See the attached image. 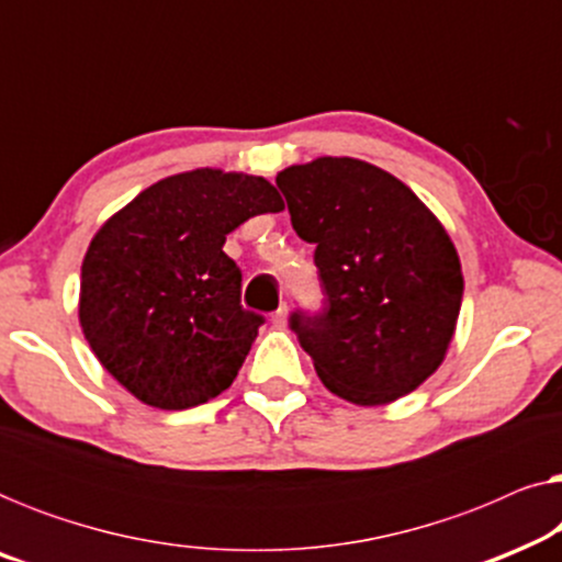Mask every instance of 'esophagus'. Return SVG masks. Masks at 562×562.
Masks as SVG:
<instances>
[{"mask_svg": "<svg viewBox=\"0 0 562 562\" xmlns=\"http://www.w3.org/2000/svg\"><path fill=\"white\" fill-rule=\"evenodd\" d=\"M271 319H273L276 327H286V322H289V306L281 304L279 310H276V312L271 314Z\"/></svg>", "mask_w": 562, "mask_h": 562, "instance_id": "1", "label": "esophagus"}]
</instances>
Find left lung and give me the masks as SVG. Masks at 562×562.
<instances>
[{
	"label": "left lung",
	"mask_w": 562,
	"mask_h": 562,
	"mask_svg": "<svg viewBox=\"0 0 562 562\" xmlns=\"http://www.w3.org/2000/svg\"><path fill=\"white\" fill-rule=\"evenodd\" d=\"M291 225L314 243L327 310L291 314L319 381L345 402L386 406L442 366L463 271L448 229L396 176L322 156L276 176Z\"/></svg>",
	"instance_id": "1"
}]
</instances>
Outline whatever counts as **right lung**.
<instances>
[{
	"label": "right lung",
	"mask_w": 562,
	"mask_h": 562,
	"mask_svg": "<svg viewBox=\"0 0 562 562\" xmlns=\"http://www.w3.org/2000/svg\"><path fill=\"white\" fill-rule=\"evenodd\" d=\"M281 210L263 176L194 168L153 183L97 229L79 322L137 402L179 412L229 389L263 317L243 310V273L222 245L245 220Z\"/></svg>",
	"instance_id": "right-lung-1"
}]
</instances>
